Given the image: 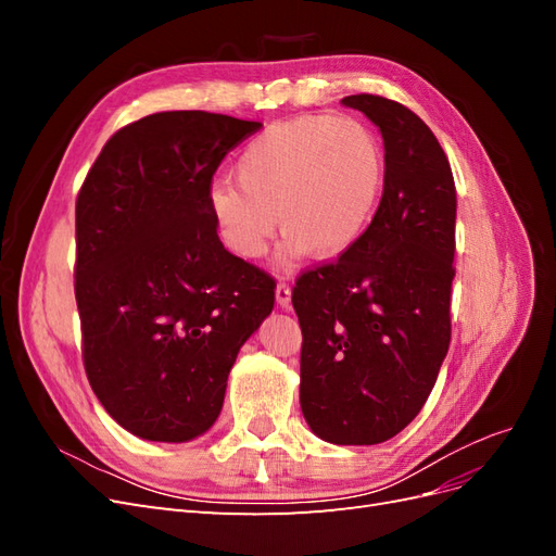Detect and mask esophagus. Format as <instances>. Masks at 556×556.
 Instances as JSON below:
<instances>
[{"instance_id":"34e87169","label":"esophagus","mask_w":556,"mask_h":556,"mask_svg":"<svg viewBox=\"0 0 556 556\" xmlns=\"http://www.w3.org/2000/svg\"><path fill=\"white\" fill-rule=\"evenodd\" d=\"M290 299H292L290 285L285 282V280H280V282L276 285V304H278L280 308H288V306H290Z\"/></svg>"}]
</instances>
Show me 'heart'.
Instances as JSON below:
<instances>
[{"instance_id": "1", "label": "heart", "mask_w": 556, "mask_h": 556, "mask_svg": "<svg viewBox=\"0 0 556 556\" xmlns=\"http://www.w3.org/2000/svg\"><path fill=\"white\" fill-rule=\"evenodd\" d=\"M387 178L378 134L357 117L299 115L268 125L237 162V180L213 182L208 208L225 245L257 260L280 227L282 260L313 250L339 257L371 227Z\"/></svg>"}]
</instances>
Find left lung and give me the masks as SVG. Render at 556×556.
I'll return each mask as SVG.
<instances>
[{
    "instance_id": "8db88e82",
    "label": "left lung",
    "mask_w": 556,
    "mask_h": 556,
    "mask_svg": "<svg viewBox=\"0 0 556 556\" xmlns=\"http://www.w3.org/2000/svg\"><path fill=\"white\" fill-rule=\"evenodd\" d=\"M384 141L378 213L355 248L301 274L299 401L315 435L376 445L427 403L450 348L457 190L433 131L399 102L350 94Z\"/></svg>"
}]
</instances>
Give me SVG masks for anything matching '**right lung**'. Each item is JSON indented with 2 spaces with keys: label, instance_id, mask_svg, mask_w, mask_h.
I'll list each match as a JSON object with an SVG mask.
<instances>
[{
  "label": "right lung",
  "instance_id": "right-lung-1",
  "mask_svg": "<svg viewBox=\"0 0 556 556\" xmlns=\"http://www.w3.org/2000/svg\"><path fill=\"white\" fill-rule=\"evenodd\" d=\"M262 123L164 111L117 129L76 199L83 364L106 413L146 441L185 443L223 410L241 345L276 282L225 250L213 174Z\"/></svg>",
  "mask_w": 556,
  "mask_h": 556
}]
</instances>
